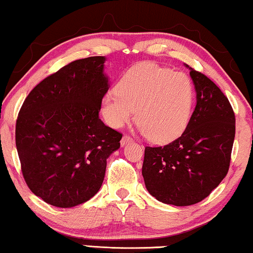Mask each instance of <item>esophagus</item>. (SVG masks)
Here are the masks:
<instances>
[{"label":"esophagus","mask_w":253,"mask_h":253,"mask_svg":"<svg viewBox=\"0 0 253 253\" xmlns=\"http://www.w3.org/2000/svg\"><path fill=\"white\" fill-rule=\"evenodd\" d=\"M133 139L130 137V135H123L122 139H121V146H126V144H129V142H132Z\"/></svg>","instance_id":"esophagus-1"}]
</instances>
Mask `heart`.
<instances>
[{"instance_id":"1","label":"heart","mask_w":253,"mask_h":253,"mask_svg":"<svg viewBox=\"0 0 253 253\" xmlns=\"http://www.w3.org/2000/svg\"><path fill=\"white\" fill-rule=\"evenodd\" d=\"M194 91L188 76L153 63H142L127 71L106 93L101 114L113 127H121L133 118L139 130L155 142H168L187 126Z\"/></svg>"}]
</instances>
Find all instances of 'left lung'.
<instances>
[{"label":"left lung","instance_id":"obj_1","mask_svg":"<svg viewBox=\"0 0 253 253\" xmlns=\"http://www.w3.org/2000/svg\"><path fill=\"white\" fill-rule=\"evenodd\" d=\"M189 69L197 102L184 133L163 147L147 146L142 163L149 194L175 207L199 203L218 187L235 138V114L227 97L208 76Z\"/></svg>","mask_w":253,"mask_h":253}]
</instances>
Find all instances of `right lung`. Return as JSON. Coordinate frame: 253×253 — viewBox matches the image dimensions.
I'll return each mask as SVG.
<instances>
[{"label":"right lung","mask_w":253,"mask_h":253,"mask_svg":"<svg viewBox=\"0 0 253 253\" xmlns=\"http://www.w3.org/2000/svg\"><path fill=\"white\" fill-rule=\"evenodd\" d=\"M106 58L72 61L47 76L25 99L16 146L27 186L58 208L89 201L100 189L107 159L122 133L99 119L108 91Z\"/></svg>","instance_id":"right-lung-1"}]
</instances>
